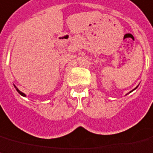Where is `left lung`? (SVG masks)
Returning <instances> with one entry per match:
<instances>
[{
    "instance_id": "left-lung-1",
    "label": "left lung",
    "mask_w": 153,
    "mask_h": 153,
    "mask_svg": "<svg viewBox=\"0 0 153 153\" xmlns=\"http://www.w3.org/2000/svg\"><path fill=\"white\" fill-rule=\"evenodd\" d=\"M131 91H130V92H131Z\"/></svg>"
}]
</instances>
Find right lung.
<instances>
[{"label": "right lung", "mask_w": 153, "mask_h": 153, "mask_svg": "<svg viewBox=\"0 0 153 153\" xmlns=\"http://www.w3.org/2000/svg\"><path fill=\"white\" fill-rule=\"evenodd\" d=\"M16 90H17V91H18V92H19V93L20 94V95H21V96H26V95H25V94L23 93V92H21V91H19V90H18V89H17V88H16Z\"/></svg>", "instance_id": "1"}]
</instances>
